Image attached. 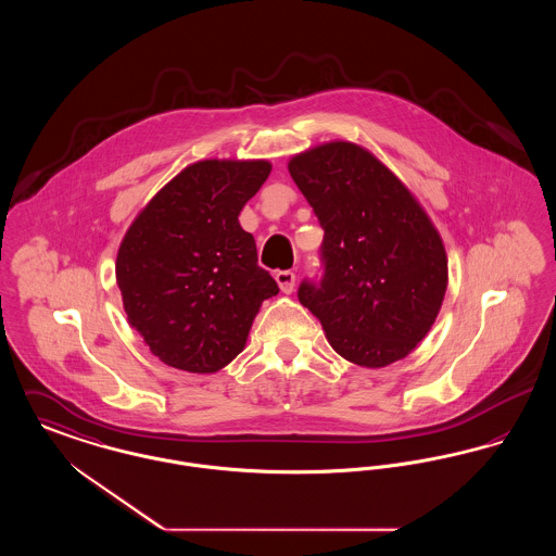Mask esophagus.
Returning <instances> with one entry per match:
<instances>
[{"mask_svg": "<svg viewBox=\"0 0 556 556\" xmlns=\"http://www.w3.org/2000/svg\"><path fill=\"white\" fill-rule=\"evenodd\" d=\"M275 281H277L279 290L283 291V293H291L293 288H295V275L291 270H277L275 273Z\"/></svg>", "mask_w": 556, "mask_h": 556, "instance_id": "1", "label": "esophagus"}]
</instances>
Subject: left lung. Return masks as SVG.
Here are the masks:
<instances>
[{
	"instance_id": "obj_1",
	"label": "left lung",
	"mask_w": 556,
	"mask_h": 556,
	"mask_svg": "<svg viewBox=\"0 0 556 556\" xmlns=\"http://www.w3.org/2000/svg\"><path fill=\"white\" fill-rule=\"evenodd\" d=\"M288 168L325 231L323 277L304 279L298 300L345 361L379 369L408 356L448 286L438 229L396 175L356 143H323Z\"/></svg>"
}]
</instances>
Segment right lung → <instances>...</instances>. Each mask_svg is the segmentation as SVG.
<instances>
[{
  "instance_id": "1",
  "label": "right lung",
  "mask_w": 556,
  "mask_h": 556,
  "mask_svg": "<svg viewBox=\"0 0 556 556\" xmlns=\"http://www.w3.org/2000/svg\"><path fill=\"white\" fill-rule=\"evenodd\" d=\"M268 175L266 160H200L132 220L116 283L131 327L164 365L223 369L243 350L261 304L279 293L238 220Z\"/></svg>"
}]
</instances>
